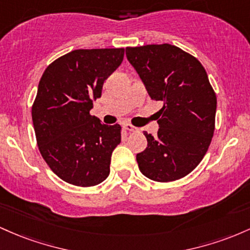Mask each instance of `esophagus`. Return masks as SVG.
<instances>
[{"label": "esophagus", "mask_w": 250, "mask_h": 250, "mask_svg": "<svg viewBox=\"0 0 250 250\" xmlns=\"http://www.w3.org/2000/svg\"><path fill=\"white\" fill-rule=\"evenodd\" d=\"M124 127H125V130L131 131V132H136V131H138V127H136V126H133L131 124H127V123L124 124Z\"/></svg>", "instance_id": "1"}]
</instances>
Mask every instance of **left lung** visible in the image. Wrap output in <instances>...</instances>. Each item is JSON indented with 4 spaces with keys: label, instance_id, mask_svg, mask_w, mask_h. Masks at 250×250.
<instances>
[{
    "label": "left lung",
    "instance_id": "8db88e82",
    "mask_svg": "<svg viewBox=\"0 0 250 250\" xmlns=\"http://www.w3.org/2000/svg\"><path fill=\"white\" fill-rule=\"evenodd\" d=\"M126 57L157 112V136L144 132L147 147L137 155L140 172L156 182L186 177L208 151L215 130L216 94L202 63L169 43L127 47Z\"/></svg>",
    "mask_w": 250,
    "mask_h": 250
}]
</instances>
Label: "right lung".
<instances>
[{"instance_id":"add662e5","label":"right lung","mask_w":250,"mask_h":250,"mask_svg":"<svg viewBox=\"0 0 250 250\" xmlns=\"http://www.w3.org/2000/svg\"><path fill=\"white\" fill-rule=\"evenodd\" d=\"M124 48L75 49L42 74L32 107L41 156L67 183L94 187L110 175L111 156L122 140L119 124L91 116L104 81L124 59Z\"/></svg>"}]
</instances>
